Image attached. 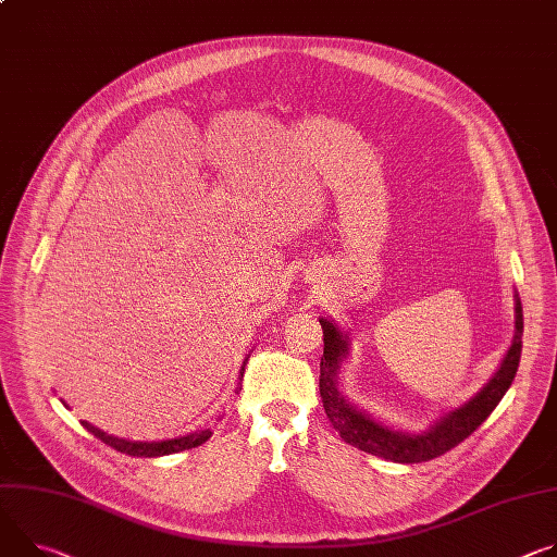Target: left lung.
Returning <instances> with one entry per match:
<instances>
[{
	"mask_svg": "<svg viewBox=\"0 0 557 557\" xmlns=\"http://www.w3.org/2000/svg\"><path fill=\"white\" fill-rule=\"evenodd\" d=\"M320 324L324 333V356L320 362V397L324 404L326 418L331 420L333 429L339 433L344 442L358 446L360 450H367L371 455H377V458L399 465H418L435 460L446 450L465 442L493 413L504 393L509 391L522 356V301L520 297H516V335L511 348L507 350V358L502 360L491 382L471 401H467L465 407L444 416L426 433L409 435L377 424L367 413L350 407L342 397V393L337 391V369L339 362L346 358V337L337 331L333 322L320 320Z\"/></svg>",
	"mask_w": 557,
	"mask_h": 557,
	"instance_id": "obj_1",
	"label": "left lung"
}]
</instances>
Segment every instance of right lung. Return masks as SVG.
<instances>
[{
	"mask_svg": "<svg viewBox=\"0 0 557 557\" xmlns=\"http://www.w3.org/2000/svg\"><path fill=\"white\" fill-rule=\"evenodd\" d=\"M82 426L88 429L95 437H99L104 444L113 446L120 453L133 455V458H160V455H171V453H180V450L205 444L211 437V431H201V433H190V435H184L177 440H164V442H128V440H120L104 431H99L97 426H92L88 422H82Z\"/></svg>",
	"mask_w": 557,
	"mask_h": 557,
	"instance_id": "obj_1",
	"label": "right lung"
}]
</instances>
